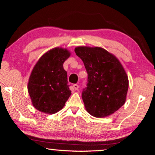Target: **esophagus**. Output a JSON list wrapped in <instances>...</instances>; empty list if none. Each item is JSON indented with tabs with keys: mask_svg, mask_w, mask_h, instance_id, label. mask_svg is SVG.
Returning <instances> with one entry per match:
<instances>
[{
	"mask_svg": "<svg viewBox=\"0 0 155 155\" xmlns=\"http://www.w3.org/2000/svg\"><path fill=\"white\" fill-rule=\"evenodd\" d=\"M73 88H74V89L76 91V90H78V88H79V86H78V84H73Z\"/></svg>",
	"mask_w": 155,
	"mask_h": 155,
	"instance_id": "obj_1",
	"label": "esophagus"
}]
</instances>
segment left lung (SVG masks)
Instances as JSON below:
<instances>
[{
    "label": "left lung",
    "mask_w": 155,
    "mask_h": 155,
    "mask_svg": "<svg viewBox=\"0 0 155 155\" xmlns=\"http://www.w3.org/2000/svg\"><path fill=\"white\" fill-rule=\"evenodd\" d=\"M75 52L88 73V84L82 97L86 110L95 117H106L126 100L128 78L115 55L101 47L80 46Z\"/></svg>",
    "instance_id": "1"
}]
</instances>
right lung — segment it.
Returning <instances> with one entry per match:
<instances>
[{"instance_id": "1", "label": "right lung", "mask_w": 155, "mask_h": 155, "mask_svg": "<svg viewBox=\"0 0 155 155\" xmlns=\"http://www.w3.org/2000/svg\"><path fill=\"white\" fill-rule=\"evenodd\" d=\"M70 55L67 49L55 47L43 54L33 68L27 89L38 110L49 115L56 113L71 95L67 85V73L63 67Z\"/></svg>"}]
</instances>
